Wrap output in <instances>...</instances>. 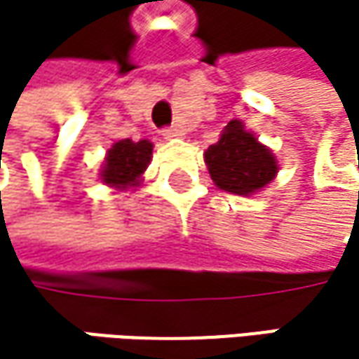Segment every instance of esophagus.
<instances>
[{
  "mask_svg": "<svg viewBox=\"0 0 359 359\" xmlns=\"http://www.w3.org/2000/svg\"><path fill=\"white\" fill-rule=\"evenodd\" d=\"M162 135H164V139H179V137H182L184 133H182L180 128H177V126H172V128H166Z\"/></svg>",
  "mask_w": 359,
  "mask_h": 359,
  "instance_id": "1",
  "label": "esophagus"
}]
</instances>
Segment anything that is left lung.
I'll return each mask as SVG.
<instances>
[{
    "instance_id": "8db88e82",
    "label": "left lung",
    "mask_w": 359,
    "mask_h": 359,
    "mask_svg": "<svg viewBox=\"0 0 359 359\" xmlns=\"http://www.w3.org/2000/svg\"><path fill=\"white\" fill-rule=\"evenodd\" d=\"M214 184L226 193L250 197L268 187L278 175V162L270 147L245 128L241 120H231L220 139L203 154Z\"/></svg>"
}]
</instances>
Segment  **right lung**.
<instances>
[{
	"label": "right lung",
	"instance_id": "1",
	"mask_svg": "<svg viewBox=\"0 0 359 359\" xmlns=\"http://www.w3.org/2000/svg\"><path fill=\"white\" fill-rule=\"evenodd\" d=\"M151 151H154V143L147 139L141 141L120 139L111 143V147L106 151L100 179L109 189L122 193L128 189H137L143 180V172L151 162Z\"/></svg>",
	"mask_w": 359,
	"mask_h": 359
}]
</instances>
